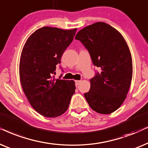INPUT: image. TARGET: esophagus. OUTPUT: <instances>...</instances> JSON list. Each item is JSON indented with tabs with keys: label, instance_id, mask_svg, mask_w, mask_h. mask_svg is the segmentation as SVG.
Returning a JSON list of instances; mask_svg holds the SVG:
<instances>
[{
	"label": "esophagus",
	"instance_id": "1",
	"mask_svg": "<svg viewBox=\"0 0 148 148\" xmlns=\"http://www.w3.org/2000/svg\"><path fill=\"white\" fill-rule=\"evenodd\" d=\"M80 82V80H76V81H75V85L77 86L78 84H79Z\"/></svg>",
	"mask_w": 148,
	"mask_h": 148
}]
</instances>
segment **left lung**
Segmentation results:
<instances>
[{"label": "left lung", "mask_w": 148, "mask_h": 148, "mask_svg": "<svg viewBox=\"0 0 148 148\" xmlns=\"http://www.w3.org/2000/svg\"><path fill=\"white\" fill-rule=\"evenodd\" d=\"M75 39L87 49L93 65L101 70L90 80V90L84 97L94 111L111 114L121 107L131 86L133 63L127 43L119 31L104 22L84 27Z\"/></svg>", "instance_id": "8db88e82"}]
</instances>
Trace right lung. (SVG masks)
<instances>
[{"instance_id":"add662e5","label":"right lung","mask_w":148,"mask_h":148,"mask_svg":"<svg viewBox=\"0 0 148 148\" xmlns=\"http://www.w3.org/2000/svg\"><path fill=\"white\" fill-rule=\"evenodd\" d=\"M76 30L41 27L27 38L22 49L19 62L21 86L32 107L45 117L64 114L75 92L74 81L60 77L55 79L53 74Z\"/></svg>"}]
</instances>
